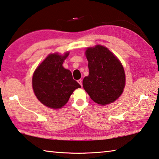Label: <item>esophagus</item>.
<instances>
[{"mask_svg":"<svg viewBox=\"0 0 159 159\" xmlns=\"http://www.w3.org/2000/svg\"><path fill=\"white\" fill-rule=\"evenodd\" d=\"M78 83H79V84L80 85H83V83H82V80L81 79H80V80H78Z\"/></svg>","mask_w":159,"mask_h":159,"instance_id":"obj_1","label":"esophagus"}]
</instances>
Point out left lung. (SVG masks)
<instances>
[{
	"label": "left lung",
	"instance_id": "8db88e82",
	"mask_svg": "<svg viewBox=\"0 0 159 159\" xmlns=\"http://www.w3.org/2000/svg\"><path fill=\"white\" fill-rule=\"evenodd\" d=\"M89 75L83 86L93 100L100 105L114 102L125 87V76L120 61L107 48L96 45L85 52Z\"/></svg>",
	"mask_w": 159,
	"mask_h": 159
}]
</instances>
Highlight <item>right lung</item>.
Listing matches in <instances>:
<instances>
[{"label":"right lung","mask_w":159,"mask_h":159,"mask_svg":"<svg viewBox=\"0 0 159 159\" xmlns=\"http://www.w3.org/2000/svg\"><path fill=\"white\" fill-rule=\"evenodd\" d=\"M69 52L61 56L51 54L35 71L32 85L38 99L48 107L59 109L65 105L74 90L81 86L62 64Z\"/></svg>","instance_id":"obj_1"}]
</instances>
